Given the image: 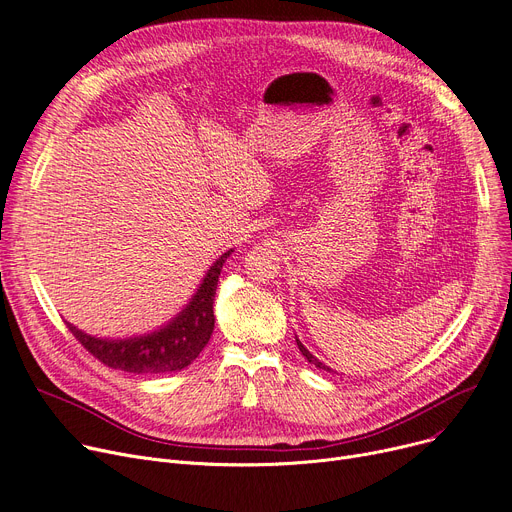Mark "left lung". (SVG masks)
Wrapping results in <instances>:
<instances>
[{
	"label": "left lung",
	"instance_id": "1",
	"mask_svg": "<svg viewBox=\"0 0 512 512\" xmlns=\"http://www.w3.org/2000/svg\"><path fill=\"white\" fill-rule=\"evenodd\" d=\"M296 344H298V348H300V352L306 356V360L310 362V364H314V367H319V369H323V371H329L331 373V369L329 367H325V364L319 360V358H314L306 348H304V344L300 342V339H296Z\"/></svg>",
	"mask_w": 512,
	"mask_h": 512
}]
</instances>
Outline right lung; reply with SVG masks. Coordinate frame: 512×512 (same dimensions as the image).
I'll use <instances>...</instances> for the list:
<instances>
[{
	"label": "right lung",
	"mask_w": 512,
	"mask_h": 512,
	"mask_svg": "<svg viewBox=\"0 0 512 512\" xmlns=\"http://www.w3.org/2000/svg\"><path fill=\"white\" fill-rule=\"evenodd\" d=\"M233 250L225 252L204 277L196 296L191 298L185 310L175 316L173 323H168L160 331L131 337V339H100L91 337L77 327L66 323L70 333L77 342L102 364L110 369H118L135 375H160L175 373L185 369L200 356L214 329V296L218 277Z\"/></svg>",
	"instance_id": "obj_1"
}]
</instances>
